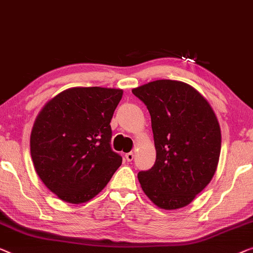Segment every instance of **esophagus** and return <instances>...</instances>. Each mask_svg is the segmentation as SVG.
<instances>
[{"instance_id":"1","label":"esophagus","mask_w":253,"mask_h":253,"mask_svg":"<svg viewBox=\"0 0 253 253\" xmlns=\"http://www.w3.org/2000/svg\"><path fill=\"white\" fill-rule=\"evenodd\" d=\"M133 153L132 152H130V153H126V161L127 162H131V161L133 160Z\"/></svg>"}]
</instances>
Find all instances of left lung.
Here are the masks:
<instances>
[{
	"label": "left lung",
	"mask_w": 253,
	"mask_h": 253,
	"mask_svg": "<svg viewBox=\"0 0 253 253\" xmlns=\"http://www.w3.org/2000/svg\"><path fill=\"white\" fill-rule=\"evenodd\" d=\"M151 114L156 161L138 179L146 195L161 209L188 206L211 181L221 149L217 116L208 100L189 84L157 80L135 87Z\"/></svg>",
	"instance_id": "8db88e82"
}]
</instances>
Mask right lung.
Returning <instances> with one entry per match:
<instances>
[{
    "label": "right lung",
    "instance_id": "1",
    "mask_svg": "<svg viewBox=\"0 0 253 253\" xmlns=\"http://www.w3.org/2000/svg\"><path fill=\"white\" fill-rule=\"evenodd\" d=\"M123 90L71 87L39 113L31 133L36 173L51 192L72 204L93 199L122 164L111 147V120Z\"/></svg>",
    "mask_w": 253,
    "mask_h": 253
}]
</instances>
